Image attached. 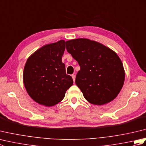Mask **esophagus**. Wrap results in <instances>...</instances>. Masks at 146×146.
Instances as JSON below:
<instances>
[{"instance_id":"34e87169","label":"esophagus","mask_w":146,"mask_h":146,"mask_svg":"<svg viewBox=\"0 0 146 146\" xmlns=\"http://www.w3.org/2000/svg\"><path fill=\"white\" fill-rule=\"evenodd\" d=\"M71 76H72V78L73 80V81L75 82V75H71Z\"/></svg>"}]
</instances>
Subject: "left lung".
Masks as SVG:
<instances>
[{
  "label": "left lung",
  "mask_w": 146,
  "mask_h": 146,
  "mask_svg": "<svg viewBox=\"0 0 146 146\" xmlns=\"http://www.w3.org/2000/svg\"><path fill=\"white\" fill-rule=\"evenodd\" d=\"M66 48L80 66L75 83L86 100L98 105L114 100L125 80L123 64L116 52L85 38L67 41Z\"/></svg>",
  "instance_id": "8db88e82"
}]
</instances>
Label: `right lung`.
<instances>
[{
    "instance_id": "add662e5",
    "label": "right lung",
    "mask_w": 146,
    "mask_h": 146,
    "mask_svg": "<svg viewBox=\"0 0 146 146\" xmlns=\"http://www.w3.org/2000/svg\"><path fill=\"white\" fill-rule=\"evenodd\" d=\"M65 42L46 44L27 59L23 72V82L34 101L46 107L58 104L73 85L71 76L66 75L62 56Z\"/></svg>"
}]
</instances>
